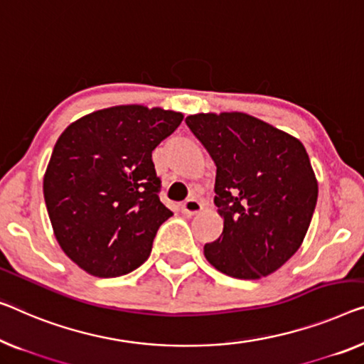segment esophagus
<instances>
[{
	"label": "esophagus",
	"mask_w": 364,
	"mask_h": 364,
	"mask_svg": "<svg viewBox=\"0 0 364 364\" xmlns=\"http://www.w3.org/2000/svg\"><path fill=\"white\" fill-rule=\"evenodd\" d=\"M200 209H203V204H200L199 200L194 199V198H189V199H186V200H184V203L181 204V213L186 214V215L198 214Z\"/></svg>",
	"instance_id": "obj_1"
}]
</instances>
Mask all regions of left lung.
<instances>
[{
  "label": "left lung",
  "mask_w": 364,
  "mask_h": 364,
  "mask_svg": "<svg viewBox=\"0 0 364 364\" xmlns=\"http://www.w3.org/2000/svg\"><path fill=\"white\" fill-rule=\"evenodd\" d=\"M215 164L214 204L224 230L205 243L215 269L238 279L273 273L301 247L317 204V180L304 145L243 112L186 117Z\"/></svg>",
  "instance_id": "left-lung-1"
}]
</instances>
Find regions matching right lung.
Instances as JSON below:
<instances>
[{"label":"right lung","mask_w":364,"mask_h":364,"mask_svg":"<svg viewBox=\"0 0 364 364\" xmlns=\"http://www.w3.org/2000/svg\"><path fill=\"white\" fill-rule=\"evenodd\" d=\"M183 114L116 106L70 124L43 176V198L62 250L86 273L117 278L150 257L173 213L159 198L151 151Z\"/></svg>","instance_id":"right-lung-1"}]
</instances>
